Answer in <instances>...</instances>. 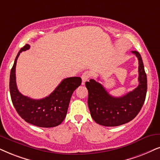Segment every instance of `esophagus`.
Instances as JSON below:
<instances>
[{
	"label": "esophagus",
	"mask_w": 160,
	"mask_h": 160,
	"mask_svg": "<svg viewBox=\"0 0 160 160\" xmlns=\"http://www.w3.org/2000/svg\"><path fill=\"white\" fill-rule=\"evenodd\" d=\"M90 78V73L88 72H85L83 74H82L81 78H82V84L84 85L87 80H88Z\"/></svg>",
	"instance_id": "obj_1"
}]
</instances>
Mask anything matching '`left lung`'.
Here are the masks:
<instances>
[{
	"label": "left lung",
	"instance_id": "left-lung-1",
	"mask_svg": "<svg viewBox=\"0 0 160 160\" xmlns=\"http://www.w3.org/2000/svg\"><path fill=\"white\" fill-rule=\"evenodd\" d=\"M139 61V85L132 92L115 98L96 80L86 82L88 92V106L95 122L104 126H118L132 120L144 104L147 92V76L140 54L133 51Z\"/></svg>",
	"mask_w": 160,
	"mask_h": 160
}]
</instances>
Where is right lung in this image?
Masks as SVG:
<instances>
[{
    "label": "right lung",
    "instance_id": "add662e5",
    "mask_svg": "<svg viewBox=\"0 0 160 160\" xmlns=\"http://www.w3.org/2000/svg\"><path fill=\"white\" fill-rule=\"evenodd\" d=\"M29 48V44H26L21 48L11 69L9 91L12 101L18 114L26 122L43 128L58 126L65 119L71 97L74 91L80 86L82 80L79 77L64 79L53 92L46 98L40 100H34L24 96L18 89L15 68L20 53Z\"/></svg>",
    "mask_w": 160,
    "mask_h": 160
}]
</instances>
